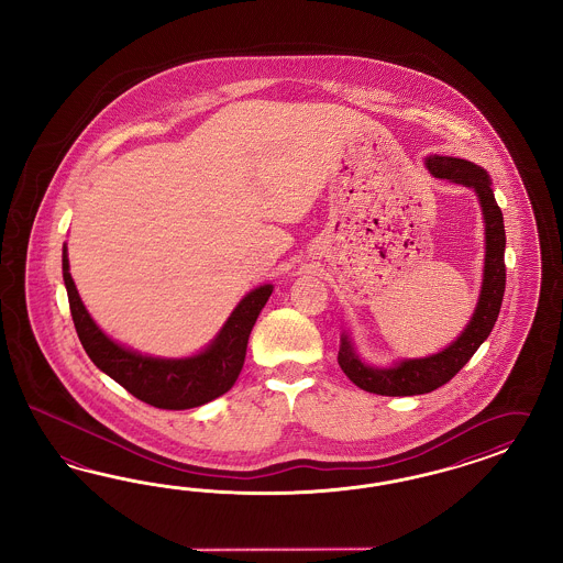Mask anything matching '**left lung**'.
<instances>
[{
	"mask_svg": "<svg viewBox=\"0 0 563 563\" xmlns=\"http://www.w3.org/2000/svg\"><path fill=\"white\" fill-rule=\"evenodd\" d=\"M426 167L433 177L471 188L477 194L485 222V262L477 307L461 336L450 342L440 353H433L429 357L400 358L388 367H375L365 363L355 349L351 332L344 330L339 349V365L346 377L365 393L379 396H415L438 390L459 374L468 363V358L475 355L478 346L487 341L499 316L506 290V229L504 214L495 202L489 173L471 161L440 154H429Z\"/></svg>",
	"mask_w": 563,
	"mask_h": 563,
	"instance_id": "left-lung-1",
	"label": "left lung"
}]
</instances>
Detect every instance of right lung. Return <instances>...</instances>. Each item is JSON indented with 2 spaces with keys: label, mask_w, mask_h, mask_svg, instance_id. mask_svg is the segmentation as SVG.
<instances>
[{
  "label": "right lung",
  "mask_w": 563,
  "mask_h": 563,
  "mask_svg": "<svg viewBox=\"0 0 563 563\" xmlns=\"http://www.w3.org/2000/svg\"><path fill=\"white\" fill-rule=\"evenodd\" d=\"M62 271L71 320L86 355L137 400L167 410L196 409L233 388L245 361L252 328L274 289L273 285H260L250 290L200 353L181 358L153 357L113 341L90 318L69 274L66 243Z\"/></svg>",
  "instance_id": "right-lung-1"
}]
</instances>
